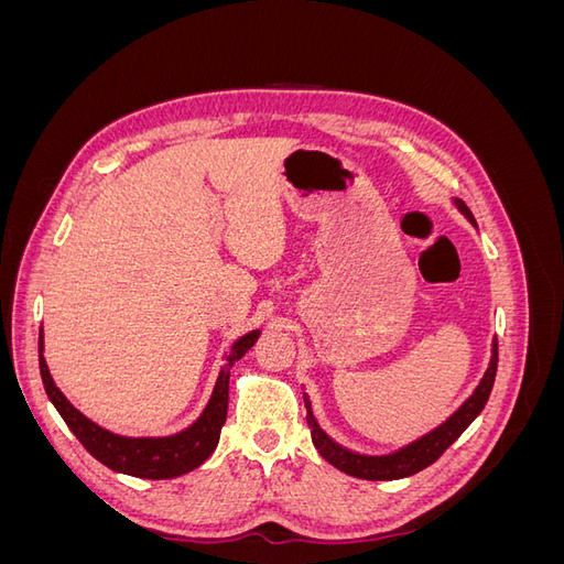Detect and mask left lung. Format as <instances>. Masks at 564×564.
<instances>
[{"instance_id":"obj_1","label":"left lung","mask_w":564,"mask_h":564,"mask_svg":"<svg viewBox=\"0 0 564 564\" xmlns=\"http://www.w3.org/2000/svg\"><path fill=\"white\" fill-rule=\"evenodd\" d=\"M456 207L464 212L466 218L475 226V218L466 204L456 199ZM497 367H499V346H497V340H494L491 362L485 371V379L480 381V386L475 388L473 395L464 404H460L445 423L437 425L435 431H431L429 435H423L421 440L412 442V445H406L400 452L388 454V456H362V454H355V452L338 447L336 442H332L319 431V425L311 412V402H308V398H305V409H308V416L305 419H308V425H311L313 445L322 454V458H327L334 468L344 470L352 477H362V480H400V477L414 475L423 468H429L431 464H435V460L454 445L458 435L464 433L475 421V416L482 412L487 400H489L494 379H497Z\"/></svg>"}]
</instances>
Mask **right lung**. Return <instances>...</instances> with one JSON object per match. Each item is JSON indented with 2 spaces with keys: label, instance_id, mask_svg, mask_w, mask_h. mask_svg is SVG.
I'll return each instance as SVG.
<instances>
[{
  "label": "right lung",
  "instance_id": "1",
  "mask_svg": "<svg viewBox=\"0 0 564 564\" xmlns=\"http://www.w3.org/2000/svg\"><path fill=\"white\" fill-rule=\"evenodd\" d=\"M259 332H249L242 338H237L228 357L226 367L220 369L216 388L212 392V400L204 409L202 416L176 435L169 437H122L115 435L106 429H100L94 421H89L82 412L65 400L63 392L56 388L51 379L46 360L42 355V332H40V373L48 400L54 402L58 414L67 423V429L82 442L100 464L133 477H148V480H169V477H178L183 473H191L193 468L202 466L204 460L212 456L218 445L220 429L226 423L228 414V381H230V367L240 360V357L256 344Z\"/></svg>",
  "mask_w": 564,
  "mask_h": 564
}]
</instances>
